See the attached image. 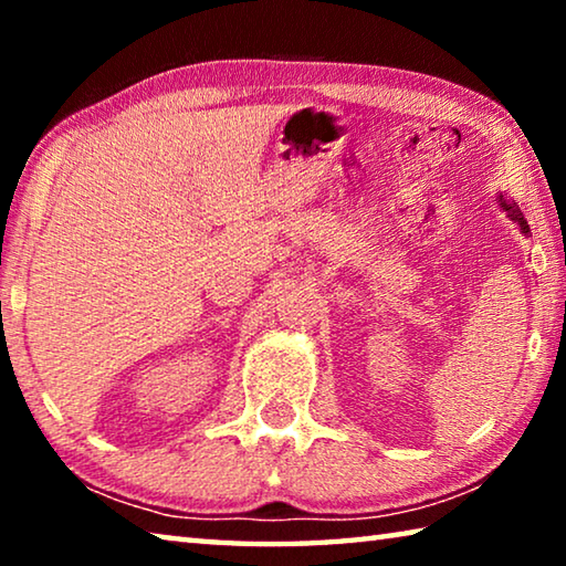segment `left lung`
Returning <instances> with one entry per match:
<instances>
[{
    "instance_id": "8db88e82",
    "label": "left lung",
    "mask_w": 566,
    "mask_h": 566,
    "mask_svg": "<svg viewBox=\"0 0 566 566\" xmlns=\"http://www.w3.org/2000/svg\"><path fill=\"white\" fill-rule=\"evenodd\" d=\"M496 199H500V207L504 209V212H506V217H510L512 219V222H516V224H520V229H522V234H530V224H526V219H524V214H522V209H520V205H516V202H506V199L500 195V197H496Z\"/></svg>"
}]
</instances>
